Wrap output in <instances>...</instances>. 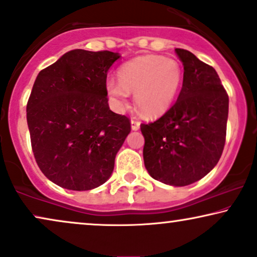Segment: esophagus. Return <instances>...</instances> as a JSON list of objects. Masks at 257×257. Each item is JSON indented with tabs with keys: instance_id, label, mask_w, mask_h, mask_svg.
<instances>
[{
	"instance_id": "1",
	"label": "esophagus",
	"mask_w": 257,
	"mask_h": 257,
	"mask_svg": "<svg viewBox=\"0 0 257 257\" xmlns=\"http://www.w3.org/2000/svg\"><path fill=\"white\" fill-rule=\"evenodd\" d=\"M139 126H141V123H139L138 120H136L135 118L131 119V128L134 130V131H137L139 128Z\"/></svg>"
}]
</instances>
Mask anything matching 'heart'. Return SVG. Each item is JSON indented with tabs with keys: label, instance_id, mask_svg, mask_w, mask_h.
Instances as JSON below:
<instances>
[{
	"label": "heart",
	"instance_id": "1",
	"mask_svg": "<svg viewBox=\"0 0 257 257\" xmlns=\"http://www.w3.org/2000/svg\"><path fill=\"white\" fill-rule=\"evenodd\" d=\"M118 80L109 78L106 89L116 108L128 102L135 93V102L149 118L160 116L172 107L182 84L183 72L179 63L162 56H139L120 66Z\"/></svg>",
	"mask_w": 257,
	"mask_h": 257
}]
</instances>
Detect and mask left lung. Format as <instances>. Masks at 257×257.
Listing matches in <instances>:
<instances>
[{"mask_svg": "<svg viewBox=\"0 0 257 257\" xmlns=\"http://www.w3.org/2000/svg\"><path fill=\"white\" fill-rule=\"evenodd\" d=\"M183 65L176 102L156 121L142 123L144 164L157 181L192 185L217 166L223 153L229 96L217 71L192 52L175 49Z\"/></svg>", "mask_w": 257, "mask_h": 257, "instance_id": "obj_1", "label": "left lung"}]
</instances>
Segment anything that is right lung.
Instances as JSON below:
<instances>
[{"instance_id":"add662e5","label":"right lung","mask_w":257,"mask_h":257,"mask_svg":"<svg viewBox=\"0 0 257 257\" xmlns=\"http://www.w3.org/2000/svg\"><path fill=\"white\" fill-rule=\"evenodd\" d=\"M118 52H66L38 74L27 102L34 157L50 181L71 191H90L112 175L131 125L112 112L107 72Z\"/></svg>"}]
</instances>
